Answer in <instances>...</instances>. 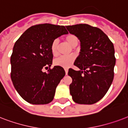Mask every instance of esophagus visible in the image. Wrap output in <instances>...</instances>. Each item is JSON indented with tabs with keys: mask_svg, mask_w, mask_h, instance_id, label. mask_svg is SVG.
<instances>
[{
	"mask_svg": "<svg viewBox=\"0 0 128 128\" xmlns=\"http://www.w3.org/2000/svg\"><path fill=\"white\" fill-rule=\"evenodd\" d=\"M65 74L67 75V73H68V69H67V68H65Z\"/></svg>",
	"mask_w": 128,
	"mask_h": 128,
	"instance_id": "obj_1",
	"label": "esophagus"
}]
</instances>
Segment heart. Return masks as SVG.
<instances>
[{
	"label": "heart",
	"instance_id": "b5f03b06",
	"mask_svg": "<svg viewBox=\"0 0 128 128\" xmlns=\"http://www.w3.org/2000/svg\"><path fill=\"white\" fill-rule=\"evenodd\" d=\"M65 40L72 47H75L79 42L78 38L74 34L67 35L65 37ZM58 47H59V40L56 38L53 40L51 45H50V50L53 53V55H57V52H58ZM74 59L75 58L73 56H60L55 59L54 63L57 66L68 67L73 63Z\"/></svg>",
	"mask_w": 128,
	"mask_h": 128
}]
</instances>
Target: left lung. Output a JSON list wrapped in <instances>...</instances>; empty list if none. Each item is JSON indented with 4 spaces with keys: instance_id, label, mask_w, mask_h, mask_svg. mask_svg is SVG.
I'll list each match as a JSON object with an SVG mask.
<instances>
[{
    "instance_id": "obj_1",
    "label": "left lung",
    "mask_w": 128,
    "mask_h": 128,
    "mask_svg": "<svg viewBox=\"0 0 128 128\" xmlns=\"http://www.w3.org/2000/svg\"><path fill=\"white\" fill-rule=\"evenodd\" d=\"M80 41V55L74 65L80 70L69 69L72 78L70 94L75 103L94 104L104 98L114 80L116 65L114 44L101 29L87 24L66 26Z\"/></svg>"
}]
</instances>
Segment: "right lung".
I'll use <instances>...</instances> for the list:
<instances>
[{"label": "right lung", "mask_w": 128, "mask_h": 128, "mask_svg": "<svg viewBox=\"0 0 128 128\" xmlns=\"http://www.w3.org/2000/svg\"><path fill=\"white\" fill-rule=\"evenodd\" d=\"M68 34L64 26L40 24L28 28L14 45L10 57V77L13 86L24 100L34 105L53 101L56 88L65 75L61 66L53 62L50 45L53 40ZM48 70L47 73L42 69Z\"/></svg>", "instance_id": "add662e5"}]
</instances>
